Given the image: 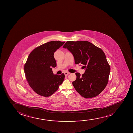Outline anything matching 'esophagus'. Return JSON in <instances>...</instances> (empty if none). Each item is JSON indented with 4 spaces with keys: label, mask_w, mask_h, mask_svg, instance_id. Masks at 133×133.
Listing matches in <instances>:
<instances>
[{
    "label": "esophagus",
    "mask_w": 133,
    "mask_h": 133,
    "mask_svg": "<svg viewBox=\"0 0 133 133\" xmlns=\"http://www.w3.org/2000/svg\"><path fill=\"white\" fill-rule=\"evenodd\" d=\"M69 74H70V73L68 72H64V74H65V75L66 76H68Z\"/></svg>",
    "instance_id": "obj_1"
}]
</instances>
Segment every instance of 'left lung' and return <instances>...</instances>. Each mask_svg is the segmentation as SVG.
I'll return each mask as SVG.
<instances>
[{
	"instance_id": "1",
	"label": "left lung",
	"mask_w": 133,
	"mask_h": 133,
	"mask_svg": "<svg viewBox=\"0 0 133 133\" xmlns=\"http://www.w3.org/2000/svg\"><path fill=\"white\" fill-rule=\"evenodd\" d=\"M63 47L71 51L76 64H82L84 74L76 73L72 85L76 91L85 98L99 95L108 84L110 67L103 50L86 41H67Z\"/></svg>"
}]
</instances>
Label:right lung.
<instances>
[{
  "instance_id": "obj_1",
  "label": "right lung",
  "mask_w": 133,
  "mask_h": 133,
  "mask_svg": "<svg viewBox=\"0 0 133 133\" xmlns=\"http://www.w3.org/2000/svg\"><path fill=\"white\" fill-rule=\"evenodd\" d=\"M65 42L51 41L34 49L24 66L25 77L31 88L39 95L48 97L62 84L65 75L53 74L52 67L57 63L54 54Z\"/></svg>"
}]
</instances>
